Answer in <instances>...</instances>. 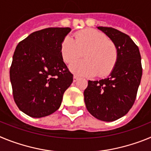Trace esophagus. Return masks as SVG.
Listing matches in <instances>:
<instances>
[{"mask_svg": "<svg viewBox=\"0 0 151 151\" xmlns=\"http://www.w3.org/2000/svg\"><path fill=\"white\" fill-rule=\"evenodd\" d=\"M78 79V77L77 76H73V82H77Z\"/></svg>", "mask_w": 151, "mask_h": 151, "instance_id": "esophagus-1", "label": "esophagus"}]
</instances>
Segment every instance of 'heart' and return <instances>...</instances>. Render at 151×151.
I'll return each instance as SVG.
<instances>
[{"label": "heart", "instance_id": "heart-1", "mask_svg": "<svg viewBox=\"0 0 151 151\" xmlns=\"http://www.w3.org/2000/svg\"><path fill=\"white\" fill-rule=\"evenodd\" d=\"M85 54L84 60L73 63L69 69L82 76L97 74L103 77L110 74L117 60L115 44L104 34L94 29H86L75 35L74 40L66 37L61 45V54L66 63L76 60Z\"/></svg>", "mask_w": 151, "mask_h": 151}]
</instances>
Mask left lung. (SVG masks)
<instances>
[{
    "instance_id": "1",
    "label": "left lung",
    "mask_w": 151,
    "mask_h": 151,
    "mask_svg": "<svg viewBox=\"0 0 151 151\" xmlns=\"http://www.w3.org/2000/svg\"><path fill=\"white\" fill-rule=\"evenodd\" d=\"M117 48V60L106 78L88 81L84 91L87 110L97 119L115 121L129 111L135 101L142 76L139 49L132 38L113 28L98 26Z\"/></svg>"
}]
</instances>
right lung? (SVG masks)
<instances>
[{
    "label": "right lung",
    "instance_id": "right-lung-1",
    "mask_svg": "<svg viewBox=\"0 0 151 151\" xmlns=\"http://www.w3.org/2000/svg\"><path fill=\"white\" fill-rule=\"evenodd\" d=\"M70 28L37 31L16 47L10 70L13 98L33 118L49 116L61 105L73 76L63 62L61 45Z\"/></svg>",
    "mask_w": 151,
    "mask_h": 151
}]
</instances>
